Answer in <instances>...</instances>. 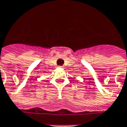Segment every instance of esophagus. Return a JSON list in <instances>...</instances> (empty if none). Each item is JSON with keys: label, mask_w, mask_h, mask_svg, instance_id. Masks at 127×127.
Returning <instances> with one entry per match:
<instances>
[{"label": "esophagus", "mask_w": 127, "mask_h": 127, "mask_svg": "<svg viewBox=\"0 0 127 127\" xmlns=\"http://www.w3.org/2000/svg\"><path fill=\"white\" fill-rule=\"evenodd\" d=\"M59 67H60V68H63V66H59Z\"/></svg>", "instance_id": "obj_1"}]
</instances>
